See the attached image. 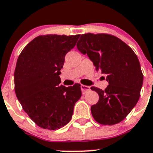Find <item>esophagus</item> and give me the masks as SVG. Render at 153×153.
Listing matches in <instances>:
<instances>
[{
    "mask_svg": "<svg viewBox=\"0 0 153 153\" xmlns=\"http://www.w3.org/2000/svg\"><path fill=\"white\" fill-rule=\"evenodd\" d=\"M81 91H82L83 94H85L90 90V87H89V86L83 85V84H81Z\"/></svg>",
    "mask_w": 153,
    "mask_h": 153,
    "instance_id": "obj_1",
    "label": "esophagus"
}]
</instances>
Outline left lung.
<instances>
[{
	"mask_svg": "<svg viewBox=\"0 0 153 153\" xmlns=\"http://www.w3.org/2000/svg\"><path fill=\"white\" fill-rule=\"evenodd\" d=\"M77 48L88 55L96 71L106 75L109 85L104 90L92 86L99 100L91 106L94 119L103 125L121 122L136 105L143 75L139 61L124 41L109 34L81 35Z\"/></svg>",
	"mask_w": 153,
	"mask_h": 153,
	"instance_id": "8db88e82",
	"label": "left lung"
}]
</instances>
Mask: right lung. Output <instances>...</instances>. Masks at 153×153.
I'll list each match as a JSON object with an SVG mask.
<instances>
[{
    "mask_svg": "<svg viewBox=\"0 0 153 153\" xmlns=\"http://www.w3.org/2000/svg\"><path fill=\"white\" fill-rule=\"evenodd\" d=\"M80 35H40L20 54L15 70V91L23 109L43 129L55 130L67 124L81 97V84L61 85L66 54Z\"/></svg>",
    "mask_w": 153,
    "mask_h": 153,
    "instance_id": "add662e5",
    "label": "right lung"
}]
</instances>
